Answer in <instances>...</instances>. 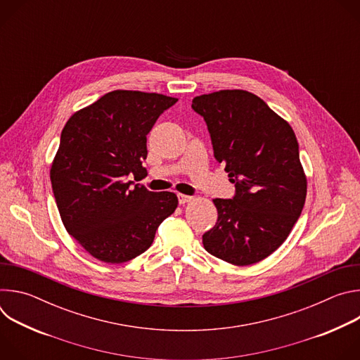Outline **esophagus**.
<instances>
[{"label": "esophagus", "instance_id": "obj_1", "mask_svg": "<svg viewBox=\"0 0 360 360\" xmlns=\"http://www.w3.org/2000/svg\"><path fill=\"white\" fill-rule=\"evenodd\" d=\"M191 200H192V196L184 195V193H178V202H179V205H185L186 202H191Z\"/></svg>", "mask_w": 360, "mask_h": 360}]
</instances>
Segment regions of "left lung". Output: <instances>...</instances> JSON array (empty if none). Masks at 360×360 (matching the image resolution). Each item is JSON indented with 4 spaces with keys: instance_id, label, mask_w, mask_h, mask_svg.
<instances>
[{
    "instance_id": "left-lung-1",
    "label": "left lung",
    "mask_w": 360,
    "mask_h": 360,
    "mask_svg": "<svg viewBox=\"0 0 360 360\" xmlns=\"http://www.w3.org/2000/svg\"><path fill=\"white\" fill-rule=\"evenodd\" d=\"M214 155L235 184L231 199H214L218 221L202 235L205 249L238 266L259 262L288 238L304 205L306 176L290 125L264 99L225 89L195 96Z\"/></svg>"
}]
</instances>
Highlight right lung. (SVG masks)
I'll return each instance as SVG.
<instances>
[{
    "label": "right lung",
    "mask_w": 360,
    "mask_h": 360,
    "mask_svg": "<svg viewBox=\"0 0 360 360\" xmlns=\"http://www.w3.org/2000/svg\"><path fill=\"white\" fill-rule=\"evenodd\" d=\"M176 98L112 91L75 112L61 132L51 184L68 233L94 258L122 264L143 253L178 207L174 192H150L146 135Z\"/></svg>",
    "instance_id": "right-lung-1"
}]
</instances>
